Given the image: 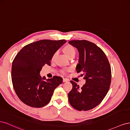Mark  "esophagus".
<instances>
[{"mask_svg":"<svg viewBox=\"0 0 130 130\" xmlns=\"http://www.w3.org/2000/svg\"><path fill=\"white\" fill-rule=\"evenodd\" d=\"M67 81H68V79H67V78H63V82H67Z\"/></svg>","mask_w":130,"mask_h":130,"instance_id":"obj_1","label":"esophagus"}]
</instances>
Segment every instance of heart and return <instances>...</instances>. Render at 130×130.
I'll list each match as a JSON object with an SVG mask.
<instances>
[{
  "label": "heart",
  "instance_id": "1",
  "mask_svg": "<svg viewBox=\"0 0 130 130\" xmlns=\"http://www.w3.org/2000/svg\"><path fill=\"white\" fill-rule=\"evenodd\" d=\"M64 51L65 53L67 55V56L70 58L71 57H75L76 54V50L75 49L74 46H73L71 45H68L64 47ZM57 54V52H56L54 54V55L53 56V59L54 58V57H55L56 55ZM68 71V69H64L62 70V73H65L66 72Z\"/></svg>",
  "mask_w": 130,
  "mask_h": 130
}]
</instances>
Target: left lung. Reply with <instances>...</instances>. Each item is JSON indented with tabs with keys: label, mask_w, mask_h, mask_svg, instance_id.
Masks as SVG:
<instances>
[{
	"label": "left lung",
	"mask_w": 130,
	"mask_h": 130,
	"mask_svg": "<svg viewBox=\"0 0 130 130\" xmlns=\"http://www.w3.org/2000/svg\"><path fill=\"white\" fill-rule=\"evenodd\" d=\"M69 43L79 53L77 73L83 72L86 84L81 88L70 81L73 88L68 100L78 111H88L101 103L108 93L111 82V68L107 56L99 47L86 40H73Z\"/></svg>",
	"instance_id": "8db88e82"
}]
</instances>
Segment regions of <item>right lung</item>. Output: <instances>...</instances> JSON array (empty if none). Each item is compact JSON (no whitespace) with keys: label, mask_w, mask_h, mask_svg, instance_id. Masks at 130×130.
<instances>
[{"label":"right lung","mask_w":130,"mask_h":130,"mask_svg":"<svg viewBox=\"0 0 130 130\" xmlns=\"http://www.w3.org/2000/svg\"><path fill=\"white\" fill-rule=\"evenodd\" d=\"M66 42L40 40L24 46L15 56L12 65V82L23 103L40 108L49 103L55 89L63 79L57 76L46 79L41 77L40 73L45 64L50 65L54 54Z\"/></svg>","instance_id":"add662e5"}]
</instances>
